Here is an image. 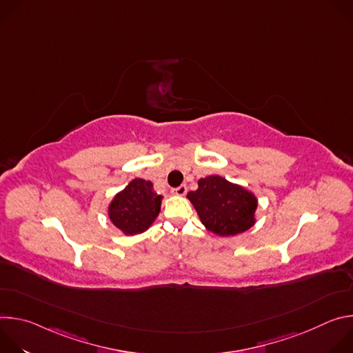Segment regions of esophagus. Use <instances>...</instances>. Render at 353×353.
Returning a JSON list of instances; mask_svg holds the SVG:
<instances>
[{
  "label": "esophagus",
  "mask_w": 353,
  "mask_h": 353,
  "mask_svg": "<svg viewBox=\"0 0 353 353\" xmlns=\"http://www.w3.org/2000/svg\"><path fill=\"white\" fill-rule=\"evenodd\" d=\"M172 192H173L174 195H180V196H181V195H184V194L187 192V185H185V184H181V185L173 188Z\"/></svg>",
  "instance_id": "34e87169"
}]
</instances>
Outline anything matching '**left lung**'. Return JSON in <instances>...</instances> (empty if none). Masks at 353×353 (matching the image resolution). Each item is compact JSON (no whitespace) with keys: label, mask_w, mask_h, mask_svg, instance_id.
Wrapping results in <instances>:
<instances>
[{"label":"left lung","mask_w":353,"mask_h":353,"mask_svg":"<svg viewBox=\"0 0 353 353\" xmlns=\"http://www.w3.org/2000/svg\"><path fill=\"white\" fill-rule=\"evenodd\" d=\"M201 222L212 233L234 236L254 225L257 198L245 188L221 176L198 180V188L187 194Z\"/></svg>","instance_id":"8db88e82"}]
</instances>
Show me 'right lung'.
<instances>
[{
	"mask_svg": "<svg viewBox=\"0 0 353 353\" xmlns=\"http://www.w3.org/2000/svg\"><path fill=\"white\" fill-rule=\"evenodd\" d=\"M161 203L162 195L154 191L152 183L134 179L112 201L109 216L125 234H138L154 223L161 211Z\"/></svg>",
	"mask_w": 353,
	"mask_h": 353,
	"instance_id": "add662e5",
	"label": "right lung"
}]
</instances>
